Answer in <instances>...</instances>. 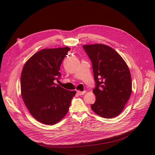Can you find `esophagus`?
Listing matches in <instances>:
<instances>
[{
	"label": "esophagus",
	"mask_w": 155,
	"mask_h": 155,
	"mask_svg": "<svg viewBox=\"0 0 155 155\" xmlns=\"http://www.w3.org/2000/svg\"><path fill=\"white\" fill-rule=\"evenodd\" d=\"M86 93V91H77V94L80 96H81V95H83Z\"/></svg>",
	"instance_id": "1"
}]
</instances>
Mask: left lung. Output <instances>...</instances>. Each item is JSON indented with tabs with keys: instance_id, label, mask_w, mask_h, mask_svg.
<instances>
[{
	"instance_id": "8db88e82",
	"label": "left lung",
	"mask_w": 155,
	"mask_h": 155,
	"mask_svg": "<svg viewBox=\"0 0 155 155\" xmlns=\"http://www.w3.org/2000/svg\"><path fill=\"white\" fill-rule=\"evenodd\" d=\"M93 64L96 87L91 109L99 116L112 118L120 115L132 91L131 76L123 58L104 44L83 45Z\"/></svg>"
}]
</instances>
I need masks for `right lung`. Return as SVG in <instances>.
Listing matches in <instances>:
<instances>
[{
    "instance_id": "obj_1",
    "label": "right lung",
    "mask_w": 155,
    "mask_h": 155,
    "mask_svg": "<svg viewBox=\"0 0 155 155\" xmlns=\"http://www.w3.org/2000/svg\"><path fill=\"white\" fill-rule=\"evenodd\" d=\"M71 48H46L32 55L25 64L21 75V94L31 115L38 121L53 125L68 114L75 91L54 83L60 65Z\"/></svg>"
}]
</instances>
